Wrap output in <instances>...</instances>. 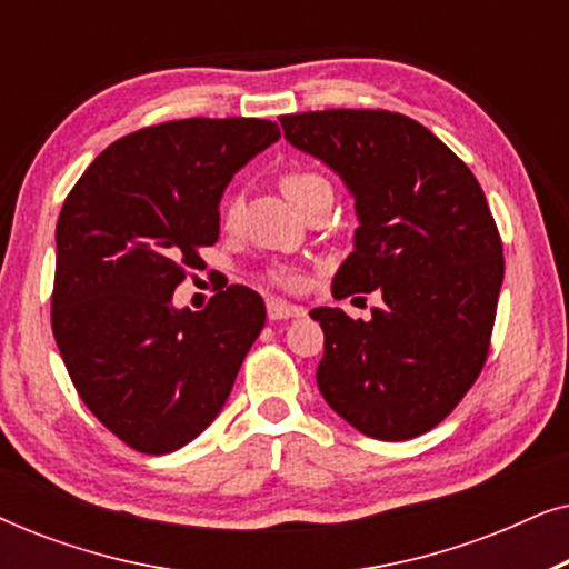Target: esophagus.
<instances>
[{"label": "esophagus", "mask_w": 569, "mask_h": 569, "mask_svg": "<svg viewBox=\"0 0 569 569\" xmlns=\"http://www.w3.org/2000/svg\"><path fill=\"white\" fill-rule=\"evenodd\" d=\"M267 313H269L271 321H284V318L306 316V308L292 306V302H284V300H269L267 302Z\"/></svg>", "instance_id": "obj_1"}]
</instances>
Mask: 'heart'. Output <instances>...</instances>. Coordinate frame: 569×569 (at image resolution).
Here are the masks:
<instances>
[{
    "instance_id": "heart-1",
    "label": "heart",
    "mask_w": 569,
    "mask_h": 569,
    "mask_svg": "<svg viewBox=\"0 0 569 569\" xmlns=\"http://www.w3.org/2000/svg\"><path fill=\"white\" fill-rule=\"evenodd\" d=\"M277 183H279V189H282L284 197L290 199L292 204L300 209V212L306 207L313 204L316 199L331 197L329 178H326L323 173H318V170H313V168H306V166L284 168L282 173H279ZM240 209H243V197H240L238 191H230L228 197L222 199V207H220V220L224 228H232V224L238 222ZM263 279H267L269 284L279 287V290L295 292L302 287L300 271L292 267H284V263H274V267H269L267 271H263Z\"/></svg>"
}]
</instances>
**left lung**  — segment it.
I'll return each mask as SVG.
<instances>
[{"mask_svg":"<svg viewBox=\"0 0 569 569\" xmlns=\"http://www.w3.org/2000/svg\"><path fill=\"white\" fill-rule=\"evenodd\" d=\"M355 193V251L333 298L376 290L383 308L355 321L316 308L318 388L355 430L411 440L440 425L489 357L505 277L502 238L469 166L430 129L383 108H329L279 119Z\"/></svg>","mask_w":569,"mask_h":569,"instance_id":"8db88e82","label":"left lung"}]
</instances>
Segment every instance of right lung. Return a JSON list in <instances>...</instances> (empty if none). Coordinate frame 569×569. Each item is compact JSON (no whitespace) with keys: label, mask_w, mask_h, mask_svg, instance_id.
Here are the masks:
<instances>
[{"label":"right lung","mask_w":569,"mask_h":569,"mask_svg":"<svg viewBox=\"0 0 569 569\" xmlns=\"http://www.w3.org/2000/svg\"><path fill=\"white\" fill-rule=\"evenodd\" d=\"M277 139L274 121L243 116L152 123L106 147L64 199L53 339L84 407L139 453L204 432L263 329V300L243 284L204 310L170 300L220 238L232 173Z\"/></svg>","instance_id":"right-lung-1"}]
</instances>
